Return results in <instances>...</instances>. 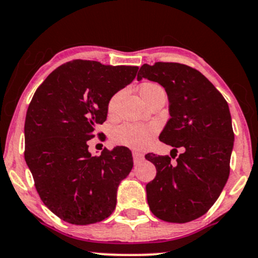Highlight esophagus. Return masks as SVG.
I'll return each mask as SVG.
<instances>
[{"mask_svg": "<svg viewBox=\"0 0 258 258\" xmlns=\"http://www.w3.org/2000/svg\"><path fill=\"white\" fill-rule=\"evenodd\" d=\"M132 156H133V162H135L136 164H138L139 162H142L143 159H144V155H143V153H140V152L133 151Z\"/></svg>", "mask_w": 258, "mask_h": 258, "instance_id": "34e87169", "label": "esophagus"}]
</instances>
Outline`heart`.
Returning <instances> with one entry per match:
<instances>
[{
	"instance_id": "heart-1",
	"label": "heart",
	"mask_w": 258,
	"mask_h": 258,
	"mask_svg": "<svg viewBox=\"0 0 258 258\" xmlns=\"http://www.w3.org/2000/svg\"><path fill=\"white\" fill-rule=\"evenodd\" d=\"M159 91H164L159 84L155 82H145L139 88V93L145 102L155 96ZM116 96L109 101L108 109L113 112ZM158 131V126L153 122L146 123H122L113 130L112 140L115 144L128 146L132 149H142L151 142L153 136Z\"/></svg>"
}]
</instances>
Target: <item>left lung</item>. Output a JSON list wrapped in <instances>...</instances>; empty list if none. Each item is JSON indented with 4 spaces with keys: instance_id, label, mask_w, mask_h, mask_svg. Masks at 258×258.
Here are the masks:
<instances>
[{
    "instance_id": "8db88e82",
    "label": "left lung",
    "mask_w": 258,
    "mask_h": 258,
    "mask_svg": "<svg viewBox=\"0 0 258 258\" xmlns=\"http://www.w3.org/2000/svg\"><path fill=\"white\" fill-rule=\"evenodd\" d=\"M137 78L157 82L167 91L170 119L159 140L174 148L170 155L183 149L175 165L169 156H145L157 170L146 184L150 210L169 223L198 219L213 206L230 175L234 135L229 105L200 71L188 65L144 64Z\"/></svg>"
}]
</instances>
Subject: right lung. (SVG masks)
<instances>
[{
    "label": "right lung",
    "instance_id": "obj_1",
    "mask_svg": "<svg viewBox=\"0 0 258 258\" xmlns=\"http://www.w3.org/2000/svg\"><path fill=\"white\" fill-rule=\"evenodd\" d=\"M138 69L68 61L48 75L29 103L25 161L41 201L67 223H99L115 208L120 182L133 168L132 153L116 146L93 157L87 142L106 121L112 96L135 80Z\"/></svg>",
    "mask_w": 258,
    "mask_h": 258
}]
</instances>
